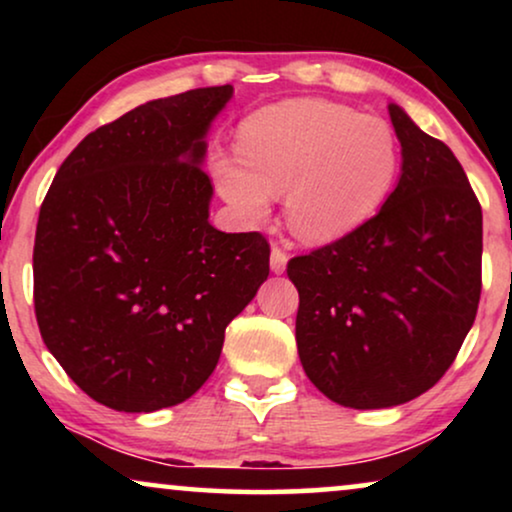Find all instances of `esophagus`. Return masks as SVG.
Instances as JSON below:
<instances>
[{
    "instance_id": "1",
    "label": "esophagus",
    "mask_w": 512,
    "mask_h": 512,
    "mask_svg": "<svg viewBox=\"0 0 512 512\" xmlns=\"http://www.w3.org/2000/svg\"><path fill=\"white\" fill-rule=\"evenodd\" d=\"M286 263H289V254H286L284 249L279 247H272L270 251V268L275 275H282V272L286 270Z\"/></svg>"
}]
</instances>
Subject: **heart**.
<instances>
[{
    "mask_svg": "<svg viewBox=\"0 0 512 512\" xmlns=\"http://www.w3.org/2000/svg\"><path fill=\"white\" fill-rule=\"evenodd\" d=\"M240 158L219 156L212 172L244 219L268 216L286 194V219L300 240L328 244L356 233L387 205L401 172L394 128L347 104L291 100L251 114Z\"/></svg>",
    "mask_w": 512,
    "mask_h": 512,
    "instance_id": "obj_1",
    "label": "heart"
}]
</instances>
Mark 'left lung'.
Here are the masks:
<instances>
[{"mask_svg": "<svg viewBox=\"0 0 512 512\" xmlns=\"http://www.w3.org/2000/svg\"><path fill=\"white\" fill-rule=\"evenodd\" d=\"M389 116L403 167L387 205L286 268L305 375L354 410L429 391L457 359L482 289V209L464 167L398 104Z\"/></svg>", "mask_w": 512, "mask_h": 512, "instance_id": "obj_1", "label": "left lung"}]
</instances>
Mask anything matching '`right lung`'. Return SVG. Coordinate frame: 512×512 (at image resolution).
I'll use <instances>...</instances> for the list:
<instances>
[{"label": "right lung", "instance_id": "1", "mask_svg": "<svg viewBox=\"0 0 512 512\" xmlns=\"http://www.w3.org/2000/svg\"><path fill=\"white\" fill-rule=\"evenodd\" d=\"M233 86L195 88L102 125L60 165L34 237L48 352L93 401L153 412L191 398L226 326L270 275L261 233L209 223L205 135Z\"/></svg>", "mask_w": 512, "mask_h": 512}]
</instances>
